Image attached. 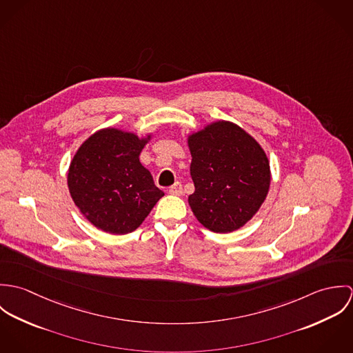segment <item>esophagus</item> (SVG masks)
<instances>
[{
	"label": "esophagus",
	"mask_w": 353,
	"mask_h": 353,
	"mask_svg": "<svg viewBox=\"0 0 353 353\" xmlns=\"http://www.w3.org/2000/svg\"><path fill=\"white\" fill-rule=\"evenodd\" d=\"M168 193H170V194H172V196H182V193H183L182 183H181V182L174 183V185L168 189Z\"/></svg>",
	"instance_id": "34e87169"
}]
</instances>
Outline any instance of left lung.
<instances>
[{
  "label": "left lung",
  "mask_w": 353,
  "mask_h": 353,
  "mask_svg": "<svg viewBox=\"0 0 353 353\" xmlns=\"http://www.w3.org/2000/svg\"><path fill=\"white\" fill-rule=\"evenodd\" d=\"M194 193L189 205L203 227L231 232L265 201L270 167L259 144L239 126L220 121L189 137Z\"/></svg>",
  "instance_id": "8db88e82"
}]
</instances>
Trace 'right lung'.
<instances>
[{
    "label": "right lung",
    "mask_w": 353,
    "mask_h": 353,
    "mask_svg": "<svg viewBox=\"0 0 353 353\" xmlns=\"http://www.w3.org/2000/svg\"><path fill=\"white\" fill-rule=\"evenodd\" d=\"M147 141L133 133L103 129L74 154L68 172L69 192L99 230L115 235L134 231L164 196L139 159Z\"/></svg>",
    "instance_id": "right-lung-1"
}]
</instances>
